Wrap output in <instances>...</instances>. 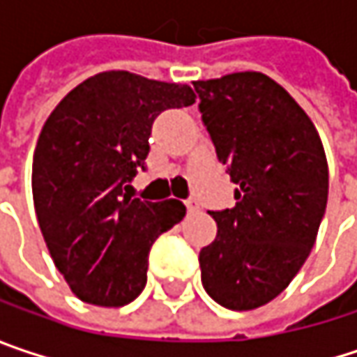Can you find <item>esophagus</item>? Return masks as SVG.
Masks as SVG:
<instances>
[{"mask_svg":"<svg viewBox=\"0 0 357 357\" xmlns=\"http://www.w3.org/2000/svg\"><path fill=\"white\" fill-rule=\"evenodd\" d=\"M185 205H187V211H189V213H195V211H199V201H197L195 197H189V199L185 201Z\"/></svg>","mask_w":357,"mask_h":357,"instance_id":"1","label":"esophagus"}]
</instances>
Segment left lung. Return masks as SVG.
I'll return each mask as SVG.
<instances>
[{
	"label": "left lung",
	"mask_w": 357,
	"mask_h": 357,
	"mask_svg": "<svg viewBox=\"0 0 357 357\" xmlns=\"http://www.w3.org/2000/svg\"><path fill=\"white\" fill-rule=\"evenodd\" d=\"M192 85L217 158L238 185L231 209L209 211L217 238L199 252L201 282L225 309H256L289 287L315 243L329 191L323 144L262 73Z\"/></svg>",
	"instance_id": "8db88e82"
}]
</instances>
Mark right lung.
Wrapping results in <instances>:
<instances>
[{"mask_svg":"<svg viewBox=\"0 0 357 357\" xmlns=\"http://www.w3.org/2000/svg\"><path fill=\"white\" fill-rule=\"evenodd\" d=\"M195 103L189 85L107 70L70 91L46 119L32 165L42 236L81 301L123 307L146 287L148 254L187 207L132 199L146 170L152 123Z\"/></svg>","mask_w":357,"mask_h":357,"instance_id":"add662e5","label":"right lung"}]
</instances>
